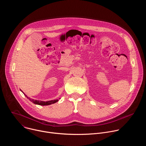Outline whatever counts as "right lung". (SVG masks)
<instances>
[{
  "label": "right lung",
  "instance_id": "obj_1",
  "mask_svg": "<svg viewBox=\"0 0 146 146\" xmlns=\"http://www.w3.org/2000/svg\"><path fill=\"white\" fill-rule=\"evenodd\" d=\"M23 92V91H22ZM24 93V92H23ZM24 95L32 103L36 104V105H41V106H47V105H51V104L55 103L56 102H57L58 101V99H56V100H50V101H47V102H44V101H41V100H34L32 99H31L30 98L28 97L25 94H24Z\"/></svg>",
  "mask_w": 146,
  "mask_h": 146
}]
</instances>
